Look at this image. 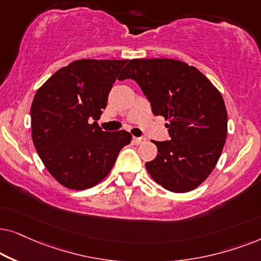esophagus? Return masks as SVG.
Segmentation results:
<instances>
[{
    "label": "esophagus",
    "mask_w": 261,
    "mask_h": 261,
    "mask_svg": "<svg viewBox=\"0 0 261 261\" xmlns=\"http://www.w3.org/2000/svg\"><path fill=\"white\" fill-rule=\"evenodd\" d=\"M133 141L136 144H142V143H143V142H145V138L144 137H134Z\"/></svg>",
    "instance_id": "esophagus-1"
}]
</instances>
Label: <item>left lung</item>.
Here are the masks:
<instances>
[{"instance_id": "1", "label": "left lung", "mask_w": 261, "mask_h": 261, "mask_svg": "<svg viewBox=\"0 0 261 261\" xmlns=\"http://www.w3.org/2000/svg\"><path fill=\"white\" fill-rule=\"evenodd\" d=\"M141 87L155 116L168 124L169 141L154 142L158 156L145 163L156 182L175 193L192 191L220 159L227 138V110L221 93L194 67L168 58L131 60L119 80Z\"/></svg>"}]
</instances>
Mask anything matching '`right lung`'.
Returning a JSON list of instances; mask_svg holds the SVG:
<instances>
[{
	"instance_id": "1",
	"label": "right lung",
	"mask_w": 261,
	"mask_h": 261,
	"mask_svg": "<svg viewBox=\"0 0 261 261\" xmlns=\"http://www.w3.org/2000/svg\"><path fill=\"white\" fill-rule=\"evenodd\" d=\"M127 60H80L57 70L34 95L32 140L50 174L72 190L95 186L109 174L126 131H102L95 120Z\"/></svg>"
}]
</instances>
